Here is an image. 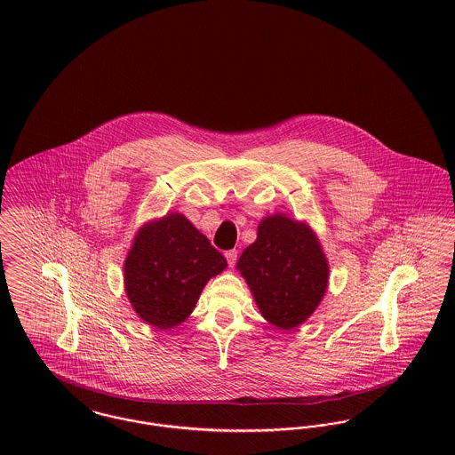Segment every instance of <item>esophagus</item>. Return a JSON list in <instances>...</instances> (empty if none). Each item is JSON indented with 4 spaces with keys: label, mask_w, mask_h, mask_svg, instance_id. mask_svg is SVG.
<instances>
[{
    "label": "esophagus",
    "mask_w": 455,
    "mask_h": 455,
    "mask_svg": "<svg viewBox=\"0 0 455 455\" xmlns=\"http://www.w3.org/2000/svg\"><path fill=\"white\" fill-rule=\"evenodd\" d=\"M225 258L228 260V266L234 267L235 262H237V251H227V252H225Z\"/></svg>",
    "instance_id": "34e87169"
}]
</instances>
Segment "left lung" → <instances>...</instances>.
<instances>
[{
  "mask_svg": "<svg viewBox=\"0 0 455 455\" xmlns=\"http://www.w3.org/2000/svg\"><path fill=\"white\" fill-rule=\"evenodd\" d=\"M262 317L278 329H293L323 300L329 266L314 232L283 215L264 218L258 240L237 262Z\"/></svg>",
  "mask_w": 455,
  "mask_h": 455,
  "instance_id": "left-lung-1",
  "label": "left lung"
}]
</instances>
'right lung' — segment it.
Returning a JSON list of instances; mask_svg holds the SVG:
<instances>
[{
  "label": "right lung",
  "mask_w": 455,
  "mask_h": 455,
  "mask_svg": "<svg viewBox=\"0 0 455 455\" xmlns=\"http://www.w3.org/2000/svg\"><path fill=\"white\" fill-rule=\"evenodd\" d=\"M227 259L182 215L145 225L124 262L126 293L136 314L148 324L169 329L196 307L210 278Z\"/></svg>",
  "instance_id": "right-lung-1"
}]
</instances>
